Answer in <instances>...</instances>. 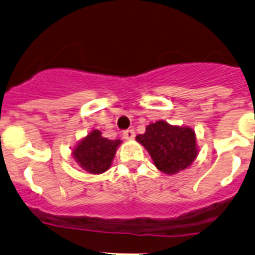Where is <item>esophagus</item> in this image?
Listing matches in <instances>:
<instances>
[{
  "mask_svg": "<svg viewBox=\"0 0 255 255\" xmlns=\"http://www.w3.org/2000/svg\"><path fill=\"white\" fill-rule=\"evenodd\" d=\"M134 135H135V132L133 129H127L123 132V137H125L127 140L134 139Z\"/></svg>",
  "mask_w": 255,
  "mask_h": 255,
  "instance_id": "esophagus-1",
  "label": "esophagus"
}]
</instances>
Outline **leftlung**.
Returning <instances> with one entry per match:
<instances>
[{
  "label": "left lung",
  "mask_w": 255,
  "mask_h": 255,
  "mask_svg": "<svg viewBox=\"0 0 255 255\" xmlns=\"http://www.w3.org/2000/svg\"><path fill=\"white\" fill-rule=\"evenodd\" d=\"M149 153L153 164L164 174H177L192 165L198 155L196 132L188 126H173L157 121L135 137Z\"/></svg>",
  "instance_id": "8db88e82"
}]
</instances>
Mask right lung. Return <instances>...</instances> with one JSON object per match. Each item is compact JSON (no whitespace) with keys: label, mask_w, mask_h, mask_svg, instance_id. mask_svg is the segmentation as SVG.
<instances>
[{"label":"right lung","mask_w":255,"mask_h":255,"mask_svg":"<svg viewBox=\"0 0 255 255\" xmlns=\"http://www.w3.org/2000/svg\"><path fill=\"white\" fill-rule=\"evenodd\" d=\"M121 143V139H108L103 137L101 130L92 129L75 145L72 155L83 170L91 174H101L111 168Z\"/></svg>","instance_id":"obj_1"}]
</instances>
